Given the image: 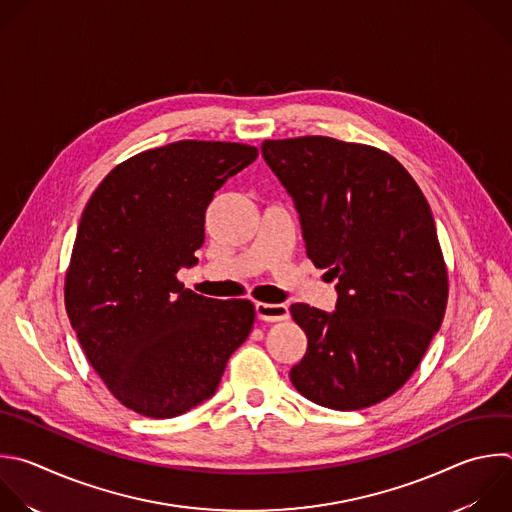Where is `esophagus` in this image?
Here are the masks:
<instances>
[{"mask_svg":"<svg viewBox=\"0 0 512 512\" xmlns=\"http://www.w3.org/2000/svg\"><path fill=\"white\" fill-rule=\"evenodd\" d=\"M255 313L263 321H283L289 317V307L285 303H255Z\"/></svg>","mask_w":512,"mask_h":512,"instance_id":"obj_1","label":"esophagus"}]
</instances>
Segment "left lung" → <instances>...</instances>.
Returning a JSON list of instances; mask_svg holds the SVG:
<instances>
[{
    "label": "left lung",
    "instance_id": "left-lung-1",
    "mask_svg": "<svg viewBox=\"0 0 512 512\" xmlns=\"http://www.w3.org/2000/svg\"><path fill=\"white\" fill-rule=\"evenodd\" d=\"M261 154L295 203L307 257L337 279L333 311L291 305L307 352L295 390L362 410L400 390L440 329L448 275L428 201L388 152L329 136L265 140Z\"/></svg>",
    "mask_w": 512,
    "mask_h": 512
}]
</instances>
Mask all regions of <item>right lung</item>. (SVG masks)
Listing matches in <instances>:
<instances>
[{"mask_svg": "<svg viewBox=\"0 0 512 512\" xmlns=\"http://www.w3.org/2000/svg\"><path fill=\"white\" fill-rule=\"evenodd\" d=\"M237 142L179 140L140 152L90 197L66 273V311L108 390L148 418L209 400L249 337L247 299L203 297L177 279L197 265L215 193L257 158Z\"/></svg>", "mask_w": 512, "mask_h": 512, "instance_id": "obj_1", "label": "right lung"}]
</instances>
